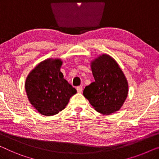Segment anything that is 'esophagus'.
<instances>
[{"label":"esophagus","mask_w":159,"mask_h":159,"mask_svg":"<svg viewBox=\"0 0 159 159\" xmlns=\"http://www.w3.org/2000/svg\"><path fill=\"white\" fill-rule=\"evenodd\" d=\"M76 90H77L78 93H81L82 91H83V87H82L81 86H77V87H76Z\"/></svg>","instance_id":"obj_1"}]
</instances>
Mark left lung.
<instances>
[{"mask_svg":"<svg viewBox=\"0 0 159 159\" xmlns=\"http://www.w3.org/2000/svg\"><path fill=\"white\" fill-rule=\"evenodd\" d=\"M95 81L85 87L84 97L97 112L110 115L119 111L129 93V83L116 61L106 53L90 63Z\"/></svg>","mask_w":159,"mask_h":159,"instance_id":"left-lung-1","label":"left lung"}]
</instances>
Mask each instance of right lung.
<instances>
[{"instance_id": "add662e5", "label": "right lung", "mask_w": 159, "mask_h": 159, "mask_svg": "<svg viewBox=\"0 0 159 159\" xmlns=\"http://www.w3.org/2000/svg\"><path fill=\"white\" fill-rule=\"evenodd\" d=\"M63 61L50 58L40 62L28 73L25 89L28 101L41 114L54 116L64 109L76 90L61 72Z\"/></svg>"}]
</instances>
